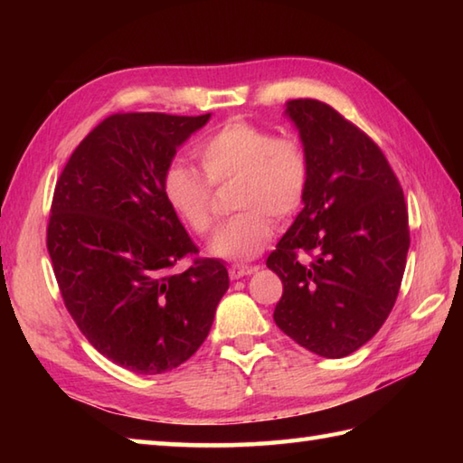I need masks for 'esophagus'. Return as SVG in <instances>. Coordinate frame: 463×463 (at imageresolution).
<instances>
[{
  "label": "esophagus",
  "instance_id": "obj_1",
  "mask_svg": "<svg viewBox=\"0 0 463 463\" xmlns=\"http://www.w3.org/2000/svg\"><path fill=\"white\" fill-rule=\"evenodd\" d=\"M254 270H257V267H247V264H232V267H229V277L232 280H237V279L247 277V274H252Z\"/></svg>",
  "mask_w": 463,
  "mask_h": 463
}]
</instances>
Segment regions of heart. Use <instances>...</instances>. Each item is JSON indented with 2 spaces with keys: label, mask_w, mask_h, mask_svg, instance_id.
I'll return each mask as SVG.
<instances>
[{
  "label": "heart",
  "mask_w": 463,
  "mask_h": 463,
  "mask_svg": "<svg viewBox=\"0 0 463 463\" xmlns=\"http://www.w3.org/2000/svg\"><path fill=\"white\" fill-rule=\"evenodd\" d=\"M201 169L173 161L163 173V194L171 211L189 229L206 237L214 229V191L237 181L232 206L211 244L216 257L244 260L270 242L274 219L290 221L302 209L310 183V159L294 135L247 119H231L196 145Z\"/></svg>",
  "instance_id": "heart-1"
}]
</instances>
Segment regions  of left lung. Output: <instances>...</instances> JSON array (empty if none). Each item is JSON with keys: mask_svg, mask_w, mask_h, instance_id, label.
Listing matches in <instances>:
<instances>
[{"mask_svg": "<svg viewBox=\"0 0 463 463\" xmlns=\"http://www.w3.org/2000/svg\"><path fill=\"white\" fill-rule=\"evenodd\" d=\"M310 159L304 209L267 267L282 280L274 322L300 346L344 358L394 308L410 249L396 173L360 127L318 99H292Z\"/></svg>", "mask_w": 463, "mask_h": 463, "instance_id": "obj_1", "label": "left lung"}]
</instances>
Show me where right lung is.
Returning <instances> with one entry per match:
<instances>
[{"label": "right lung", "mask_w": 463, "mask_h": 463, "mask_svg": "<svg viewBox=\"0 0 463 463\" xmlns=\"http://www.w3.org/2000/svg\"><path fill=\"white\" fill-rule=\"evenodd\" d=\"M211 113H113L55 183L47 252L67 312L105 358L135 373L189 360L213 326L229 272L166 204L163 173ZM189 269L173 273L176 261Z\"/></svg>", "instance_id": "right-lung-1"}]
</instances>
